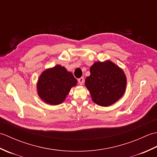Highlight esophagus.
<instances>
[{
  "label": "esophagus",
  "mask_w": 157,
  "mask_h": 157,
  "mask_svg": "<svg viewBox=\"0 0 157 157\" xmlns=\"http://www.w3.org/2000/svg\"><path fill=\"white\" fill-rule=\"evenodd\" d=\"M84 78H80L78 79V82L80 85H82L83 84H84Z\"/></svg>",
  "instance_id": "34e87169"
}]
</instances>
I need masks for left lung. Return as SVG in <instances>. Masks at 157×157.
Masks as SVG:
<instances>
[{
	"mask_svg": "<svg viewBox=\"0 0 157 157\" xmlns=\"http://www.w3.org/2000/svg\"><path fill=\"white\" fill-rule=\"evenodd\" d=\"M90 75L85 80L92 101L101 106L114 104L124 94L127 78L123 70L106 60L94 63L90 69Z\"/></svg>",
	"mask_w": 157,
	"mask_h": 157,
	"instance_id": "8db88e82",
	"label": "left lung"
}]
</instances>
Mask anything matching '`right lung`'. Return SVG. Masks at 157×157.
Here are the masks:
<instances>
[{
  "mask_svg": "<svg viewBox=\"0 0 157 157\" xmlns=\"http://www.w3.org/2000/svg\"><path fill=\"white\" fill-rule=\"evenodd\" d=\"M78 81L65 67L57 65L44 70L38 79L36 88L39 97L50 105L64 102L70 90Z\"/></svg>",
  "mask_w": 157,
  "mask_h": 157,
  "instance_id": "add662e5",
  "label": "right lung"
}]
</instances>
